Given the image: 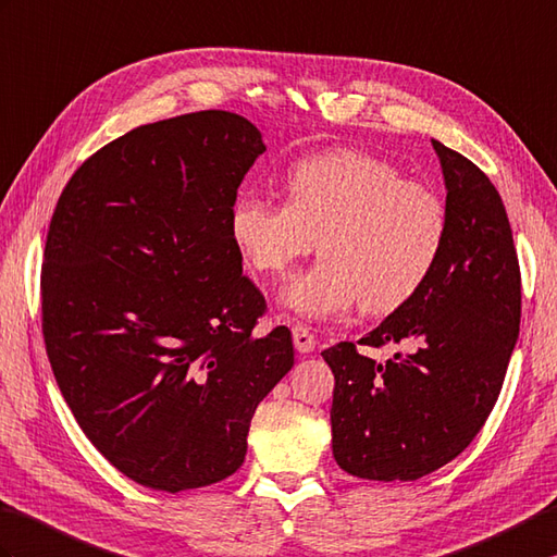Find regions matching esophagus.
Listing matches in <instances>:
<instances>
[{"label": "esophagus", "instance_id": "esophagus-1", "mask_svg": "<svg viewBox=\"0 0 557 557\" xmlns=\"http://www.w3.org/2000/svg\"><path fill=\"white\" fill-rule=\"evenodd\" d=\"M292 337H294V346L299 354H310L315 348V337L313 332H310L304 322H296L292 327Z\"/></svg>", "mask_w": 557, "mask_h": 557}]
</instances>
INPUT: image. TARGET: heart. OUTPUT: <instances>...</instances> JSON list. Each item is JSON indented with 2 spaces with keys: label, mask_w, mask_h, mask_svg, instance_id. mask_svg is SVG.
<instances>
[{
  "label": "heart",
  "mask_w": 557,
  "mask_h": 557,
  "mask_svg": "<svg viewBox=\"0 0 557 557\" xmlns=\"http://www.w3.org/2000/svg\"><path fill=\"white\" fill-rule=\"evenodd\" d=\"M287 203L239 191L230 206V237L253 273H282L313 249L320 261L294 275L282 299L310 320L386 315L406 306L442 261L448 209L438 194L398 168L358 149L296 161Z\"/></svg>",
  "instance_id": "1"
}]
</instances>
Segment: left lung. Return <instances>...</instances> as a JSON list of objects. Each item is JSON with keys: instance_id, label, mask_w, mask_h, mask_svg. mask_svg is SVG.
I'll use <instances>...</instances> for the list:
<instances>
[{"instance_id": "obj_1", "label": "left lung", "mask_w": 557, "mask_h": 557, "mask_svg": "<svg viewBox=\"0 0 557 557\" xmlns=\"http://www.w3.org/2000/svg\"><path fill=\"white\" fill-rule=\"evenodd\" d=\"M444 168L448 242L430 282L360 346L408 344L386 363L354 342L322 351L334 372L332 450L348 474L412 482L460 456L494 410L520 334L522 277L506 206L462 153Z\"/></svg>"}]
</instances>
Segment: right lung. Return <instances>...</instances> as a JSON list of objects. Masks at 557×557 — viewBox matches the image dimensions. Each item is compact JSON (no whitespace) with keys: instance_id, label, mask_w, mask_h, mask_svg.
Listing matches in <instances>:
<instances>
[{"instance_id":"1","label":"right lung","mask_w":557,"mask_h":557,"mask_svg":"<svg viewBox=\"0 0 557 557\" xmlns=\"http://www.w3.org/2000/svg\"><path fill=\"white\" fill-rule=\"evenodd\" d=\"M263 151L230 111L139 125L77 168L51 215L49 363L89 442L141 486L237 472L256 406L294 366L287 327L253 334L268 304L227 227Z\"/></svg>"}]
</instances>
